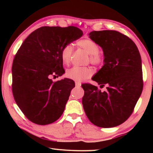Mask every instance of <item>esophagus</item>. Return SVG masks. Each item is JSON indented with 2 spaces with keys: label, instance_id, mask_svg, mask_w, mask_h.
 <instances>
[{
  "label": "esophagus",
  "instance_id": "esophagus-1",
  "mask_svg": "<svg viewBox=\"0 0 153 153\" xmlns=\"http://www.w3.org/2000/svg\"><path fill=\"white\" fill-rule=\"evenodd\" d=\"M75 83H76V87H80V86H81V83L77 82H76Z\"/></svg>",
  "mask_w": 153,
  "mask_h": 153
}]
</instances>
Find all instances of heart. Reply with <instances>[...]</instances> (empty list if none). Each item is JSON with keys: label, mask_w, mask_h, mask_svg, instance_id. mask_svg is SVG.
<instances>
[{"label": "heart", "mask_w": 153, "mask_h": 153, "mask_svg": "<svg viewBox=\"0 0 153 153\" xmlns=\"http://www.w3.org/2000/svg\"><path fill=\"white\" fill-rule=\"evenodd\" d=\"M80 48L86 51L89 54L88 61L95 65H101L105 61V56L102 53L99 52V46L94 40L89 38L82 39L77 42ZM74 53V47L71 44L64 46L61 51V59L66 65L70 64ZM93 74V69L90 67L74 66L67 69L66 76L76 82H82L88 78Z\"/></svg>", "instance_id": "obj_1"}]
</instances>
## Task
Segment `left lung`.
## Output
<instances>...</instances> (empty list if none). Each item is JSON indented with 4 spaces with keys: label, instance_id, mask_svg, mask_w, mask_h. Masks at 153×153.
<instances>
[{
    "label": "left lung",
    "instance_id": "1",
    "mask_svg": "<svg viewBox=\"0 0 153 153\" xmlns=\"http://www.w3.org/2000/svg\"><path fill=\"white\" fill-rule=\"evenodd\" d=\"M90 38L102 48L104 65L92 80L107 84L102 92L97 86L84 84L82 105L90 122L100 128L123 123L132 113L143 89L141 56L136 44L115 30L93 31Z\"/></svg>",
    "mask_w": 153,
    "mask_h": 153
}]
</instances>
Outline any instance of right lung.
<instances>
[{
    "label": "right lung",
    "mask_w": 153,
    "mask_h": 153,
    "mask_svg": "<svg viewBox=\"0 0 153 153\" xmlns=\"http://www.w3.org/2000/svg\"><path fill=\"white\" fill-rule=\"evenodd\" d=\"M83 32L74 26H44L27 36L15 56L12 91L18 107L28 120L47 125L61 117L71 90L72 79L53 82L65 73L61 51L79 39Z\"/></svg>",
    "instance_id": "1"
}]
</instances>
